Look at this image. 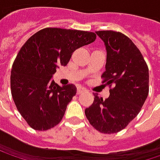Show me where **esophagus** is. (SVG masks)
<instances>
[{"label":"esophagus","mask_w":160,"mask_h":160,"mask_svg":"<svg viewBox=\"0 0 160 160\" xmlns=\"http://www.w3.org/2000/svg\"><path fill=\"white\" fill-rule=\"evenodd\" d=\"M87 90L85 89V88H82V87H78L77 88V93L78 94H80L81 92H86Z\"/></svg>","instance_id":"esophagus-1"}]
</instances>
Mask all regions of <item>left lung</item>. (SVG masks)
I'll return each mask as SVG.
<instances>
[{"instance_id": "1", "label": "left lung", "mask_w": 160, "mask_h": 160, "mask_svg": "<svg viewBox=\"0 0 160 160\" xmlns=\"http://www.w3.org/2000/svg\"><path fill=\"white\" fill-rule=\"evenodd\" d=\"M96 34L107 49L103 82L111 89L106 100L93 94V103L85 115L95 130L110 134L126 128L139 114L149 92V73L141 52L126 35L113 30Z\"/></svg>"}]
</instances>
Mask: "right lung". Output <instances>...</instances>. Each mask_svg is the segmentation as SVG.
I'll list each match as a JSON object with an SVG mask.
<instances>
[{
	"label": "right lung",
	"instance_id": "add662e5",
	"mask_svg": "<svg viewBox=\"0 0 160 160\" xmlns=\"http://www.w3.org/2000/svg\"><path fill=\"white\" fill-rule=\"evenodd\" d=\"M95 39L93 32L46 28L20 49L12 67L11 92L17 110L32 129L47 131L62 120L77 88L61 87L52 77L58 65H68L75 50Z\"/></svg>",
	"mask_w": 160,
	"mask_h": 160
}]
</instances>
